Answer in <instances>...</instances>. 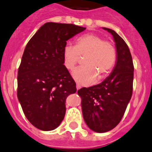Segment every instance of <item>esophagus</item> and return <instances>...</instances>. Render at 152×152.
<instances>
[{
	"instance_id": "1",
	"label": "esophagus",
	"mask_w": 152,
	"mask_h": 152,
	"mask_svg": "<svg viewBox=\"0 0 152 152\" xmlns=\"http://www.w3.org/2000/svg\"><path fill=\"white\" fill-rule=\"evenodd\" d=\"M80 88H81V86H80V85H79V84L76 85V89H77V91L79 90V89H80Z\"/></svg>"
}]
</instances>
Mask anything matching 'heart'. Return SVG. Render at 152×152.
Here are the masks:
<instances>
[{
  "instance_id": "1",
  "label": "heart",
  "mask_w": 152,
  "mask_h": 152,
  "mask_svg": "<svg viewBox=\"0 0 152 152\" xmlns=\"http://www.w3.org/2000/svg\"><path fill=\"white\" fill-rule=\"evenodd\" d=\"M84 58L85 66L73 72L78 83L88 85L106 77L115 66L117 50L110 41H106L95 34H87L76 39V45H66L63 50L64 64L71 70Z\"/></svg>"
}]
</instances>
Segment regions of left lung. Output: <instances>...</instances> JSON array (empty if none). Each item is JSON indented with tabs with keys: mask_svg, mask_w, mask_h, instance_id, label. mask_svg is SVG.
<instances>
[{
	"mask_svg": "<svg viewBox=\"0 0 152 152\" xmlns=\"http://www.w3.org/2000/svg\"><path fill=\"white\" fill-rule=\"evenodd\" d=\"M103 29L113 35L115 42V66L100 84L78 91L85 121L97 133L113 130L121 121L131 99L134 81V64L127 43L113 30Z\"/></svg>",
	"mask_w": 152,
	"mask_h": 152,
	"instance_id": "left-lung-1",
	"label": "left lung"
}]
</instances>
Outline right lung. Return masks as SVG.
<instances>
[{"label": "right lung", "mask_w": 152, "mask_h": 152, "mask_svg": "<svg viewBox=\"0 0 152 152\" xmlns=\"http://www.w3.org/2000/svg\"><path fill=\"white\" fill-rule=\"evenodd\" d=\"M86 28L47 22L27 44L18 70L17 97L24 114L41 130L58 127L66 113V99L76 93V83L64 65L66 41Z\"/></svg>", "instance_id": "1"}]
</instances>
